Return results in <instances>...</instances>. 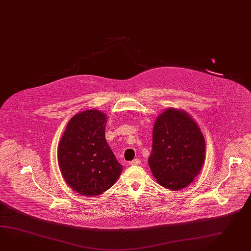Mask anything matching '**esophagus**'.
Segmentation results:
<instances>
[{"label": "esophagus", "mask_w": 251, "mask_h": 251, "mask_svg": "<svg viewBox=\"0 0 251 251\" xmlns=\"http://www.w3.org/2000/svg\"><path fill=\"white\" fill-rule=\"evenodd\" d=\"M140 163H141V161L139 160L138 158H135L134 160H132L130 162V165H132V166H137V165H140Z\"/></svg>", "instance_id": "esophagus-1"}]
</instances>
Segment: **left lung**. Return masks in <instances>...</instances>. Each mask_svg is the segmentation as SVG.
Instances as JSON below:
<instances>
[{"label":"left lung","instance_id":"1","mask_svg":"<svg viewBox=\"0 0 251 251\" xmlns=\"http://www.w3.org/2000/svg\"><path fill=\"white\" fill-rule=\"evenodd\" d=\"M200 127L184 111L169 108L157 117L148 164L161 186L178 190L194 181L205 161Z\"/></svg>","mask_w":251,"mask_h":251}]
</instances>
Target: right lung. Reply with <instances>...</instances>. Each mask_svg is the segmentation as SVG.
I'll list each match as a JSON object with an SVG mask.
<instances>
[{
    "mask_svg": "<svg viewBox=\"0 0 251 251\" xmlns=\"http://www.w3.org/2000/svg\"><path fill=\"white\" fill-rule=\"evenodd\" d=\"M106 116L86 110L73 116L58 146V163L66 183L75 192L97 196L109 189L122 165L105 140Z\"/></svg>",
    "mask_w": 251,
    "mask_h": 251,
    "instance_id": "1",
    "label": "right lung"
}]
</instances>
